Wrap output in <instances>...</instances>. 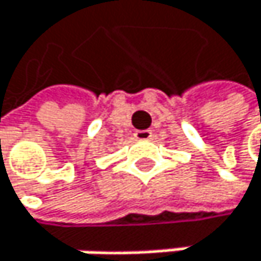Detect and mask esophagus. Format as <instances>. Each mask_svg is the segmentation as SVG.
I'll list each match as a JSON object with an SVG mask.
<instances>
[{"mask_svg": "<svg viewBox=\"0 0 261 261\" xmlns=\"http://www.w3.org/2000/svg\"><path fill=\"white\" fill-rule=\"evenodd\" d=\"M135 138L138 141H147L152 138V129H138V132H135Z\"/></svg>", "mask_w": 261, "mask_h": 261, "instance_id": "1", "label": "esophagus"}]
</instances>
